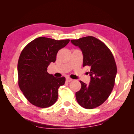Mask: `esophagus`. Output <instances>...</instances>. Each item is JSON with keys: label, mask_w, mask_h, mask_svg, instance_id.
Here are the masks:
<instances>
[{"label": "esophagus", "mask_w": 134, "mask_h": 134, "mask_svg": "<svg viewBox=\"0 0 134 134\" xmlns=\"http://www.w3.org/2000/svg\"><path fill=\"white\" fill-rule=\"evenodd\" d=\"M72 80V79H71L69 78V77L66 78V81H67V82H70V81H71Z\"/></svg>", "instance_id": "1"}]
</instances>
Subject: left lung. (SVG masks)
I'll return each instance as SVG.
<instances>
[{"label": "left lung", "mask_w": 134, "mask_h": 134, "mask_svg": "<svg viewBox=\"0 0 134 134\" xmlns=\"http://www.w3.org/2000/svg\"><path fill=\"white\" fill-rule=\"evenodd\" d=\"M71 42L82 51L83 66L90 68L89 85L80 81L81 87L76 93L77 101L87 109L98 107L108 98L115 85L117 68L113 54L103 42L92 36Z\"/></svg>", "instance_id": "1"}]
</instances>
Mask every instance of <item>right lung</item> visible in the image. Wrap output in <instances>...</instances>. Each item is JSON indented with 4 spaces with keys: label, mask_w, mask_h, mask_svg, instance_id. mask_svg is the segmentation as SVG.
<instances>
[{
    "label": "right lung",
    "mask_w": 134,
    "mask_h": 134,
    "mask_svg": "<svg viewBox=\"0 0 134 134\" xmlns=\"http://www.w3.org/2000/svg\"><path fill=\"white\" fill-rule=\"evenodd\" d=\"M69 41L41 37L32 41L22 51L18 63V85L32 105L44 108L56 102L58 89L64 85L65 78L49 74L47 67L55 62L58 51Z\"/></svg>",
    "instance_id": "right-lung-1"
}]
</instances>
